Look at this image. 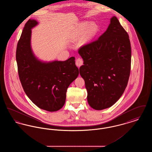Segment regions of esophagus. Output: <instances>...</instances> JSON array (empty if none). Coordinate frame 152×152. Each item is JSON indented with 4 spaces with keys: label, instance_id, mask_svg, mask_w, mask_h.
<instances>
[{
    "label": "esophagus",
    "instance_id": "esophagus-1",
    "mask_svg": "<svg viewBox=\"0 0 152 152\" xmlns=\"http://www.w3.org/2000/svg\"><path fill=\"white\" fill-rule=\"evenodd\" d=\"M83 64V60L81 58H77L76 60V65L77 66L80 67Z\"/></svg>",
    "mask_w": 152,
    "mask_h": 152
}]
</instances>
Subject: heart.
I'll list each match as a JSON object with an SVG mask.
<instances>
[{
  "instance_id": "obj_1",
  "label": "heart",
  "mask_w": 152,
  "mask_h": 152,
  "mask_svg": "<svg viewBox=\"0 0 152 152\" xmlns=\"http://www.w3.org/2000/svg\"><path fill=\"white\" fill-rule=\"evenodd\" d=\"M99 30V26L95 23L92 22L89 23L88 22L80 23L78 26L77 32L83 34L87 39H91L97 35Z\"/></svg>"
}]
</instances>
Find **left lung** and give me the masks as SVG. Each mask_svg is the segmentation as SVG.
Returning <instances> with one entry per match:
<instances>
[{
  "instance_id": "1",
  "label": "left lung",
  "mask_w": 152,
  "mask_h": 152,
  "mask_svg": "<svg viewBox=\"0 0 152 152\" xmlns=\"http://www.w3.org/2000/svg\"><path fill=\"white\" fill-rule=\"evenodd\" d=\"M79 53L84 61L80 74L85 81L89 105L95 110L112 107L127 86L131 64L129 36L116 16L106 31L80 47Z\"/></svg>"
}]
</instances>
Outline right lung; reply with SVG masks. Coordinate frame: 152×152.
<instances>
[{"instance_id": "add662e5", "label": "right lung", "mask_w": 152, "mask_h": 152, "mask_svg": "<svg viewBox=\"0 0 152 152\" xmlns=\"http://www.w3.org/2000/svg\"><path fill=\"white\" fill-rule=\"evenodd\" d=\"M38 24L29 19L24 26L16 48V59L23 88L39 108L55 112L61 108L69 85L79 70L74 57L65 61H43L36 58L31 48V29Z\"/></svg>"}]
</instances>
